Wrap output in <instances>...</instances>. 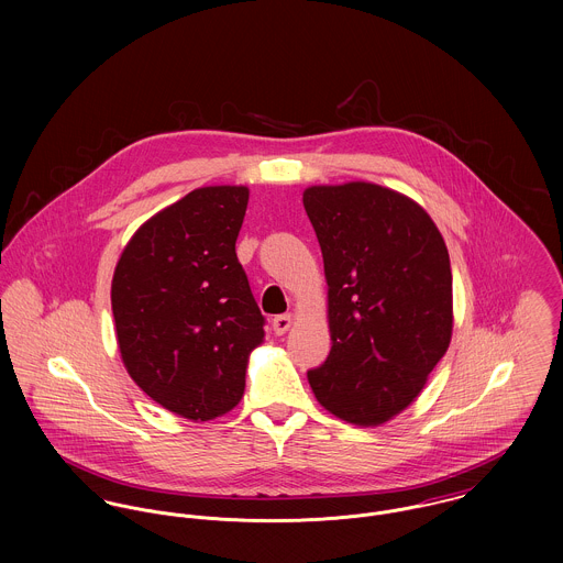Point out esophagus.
<instances>
[{"mask_svg":"<svg viewBox=\"0 0 563 563\" xmlns=\"http://www.w3.org/2000/svg\"><path fill=\"white\" fill-rule=\"evenodd\" d=\"M290 327H292V317L290 314H279V317L273 319V331L277 335H284Z\"/></svg>","mask_w":563,"mask_h":563,"instance_id":"esophagus-1","label":"esophagus"}]
</instances>
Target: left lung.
<instances>
[{
	"label": "left lung",
	"mask_w": 563,
	"mask_h": 563,
	"mask_svg": "<svg viewBox=\"0 0 563 563\" xmlns=\"http://www.w3.org/2000/svg\"><path fill=\"white\" fill-rule=\"evenodd\" d=\"M303 206L321 244L331 331L308 382L333 416L382 424L420 395L449 349L446 244L416 201L377 184L312 186Z\"/></svg>",
	"instance_id": "obj_1"
}]
</instances>
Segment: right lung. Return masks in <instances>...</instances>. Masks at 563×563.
<instances>
[{
	"label": "right lung",
	"instance_id": "right-lung-1",
	"mask_svg": "<svg viewBox=\"0 0 563 563\" xmlns=\"http://www.w3.org/2000/svg\"><path fill=\"white\" fill-rule=\"evenodd\" d=\"M249 188L206 186L152 217L121 253L112 314L136 386L190 420H212L244 393L264 322L236 239Z\"/></svg>",
	"mask_w": 563,
	"mask_h": 563
}]
</instances>
